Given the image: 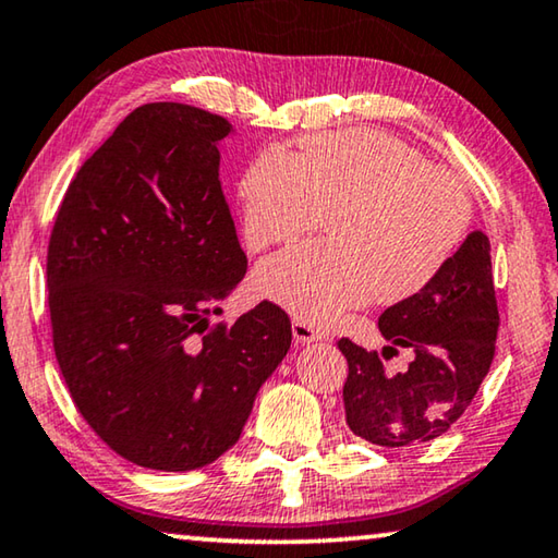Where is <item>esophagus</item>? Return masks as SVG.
I'll use <instances>...</instances> for the list:
<instances>
[{
    "instance_id": "obj_1",
    "label": "esophagus",
    "mask_w": 558,
    "mask_h": 558,
    "mask_svg": "<svg viewBox=\"0 0 558 558\" xmlns=\"http://www.w3.org/2000/svg\"><path fill=\"white\" fill-rule=\"evenodd\" d=\"M291 333H294V341H296V344H302V347H304V344H312V341H322V339H327L319 329H314L312 324H306V322H302V319H294V322H291Z\"/></svg>"
}]
</instances>
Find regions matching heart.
Masks as SVG:
<instances>
[{
    "label": "heart",
    "mask_w": 558,
    "mask_h": 558,
    "mask_svg": "<svg viewBox=\"0 0 558 558\" xmlns=\"http://www.w3.org/2000/svg\"><path fill=\"white\" fill-rule=\"evenodd\" d=\"M244 231L267 250L314 231L329 239L271 256L256 287L308 324L351 308L416 296L447 267L471 221L457 179L422 151L376 130L312 134L291 154L269 144L239 179Z\"/></svg>",
    "instance_id": "heart-1"
}]
</instances>
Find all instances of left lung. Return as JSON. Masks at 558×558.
Instances as JSON below:
<instances>
[{
    "label": "left lung",
    "mask_w": 558,
    "mask_h": 558,
    "mask_svg": "<svg viewBox=\"0 0 558 558\" xmlns=\"http://www.w3.org/2000/svg\"><path fill=\"white\" fill-rule=\"evenodd\" d=\"M488 252L484 231H471L432 284L381 314L387 349H411L404 372L387 374L376 351L339 341L349 364L347 424L356 436L409 449L439 439L459 422L488 374L499 333Z\"/></svg>",
    "instance_id": "left-lung-1"
}]
</instances>
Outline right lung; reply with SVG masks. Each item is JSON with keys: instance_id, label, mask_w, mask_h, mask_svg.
Returning <instances> with one entry per match:
<instances>
[{"instance_id": "right-lung-1", "label": "right lung", "mask_w": 558, "mask_h": 558, "mask_svg": "<svg viewBox=\"0 0 558 558\" xmlns=\"http://www.w3.org/2000/svg\"><path fill=\"white\" fill-rule=\"evenodd\" d=\"M231 134L190 105L134 109L76 171L51 229L59 368L99 439L144 469L192 471L234 447L291 347L271 302L209 329L246 274L219 184Z\"/></svg>"}]
</instances>
